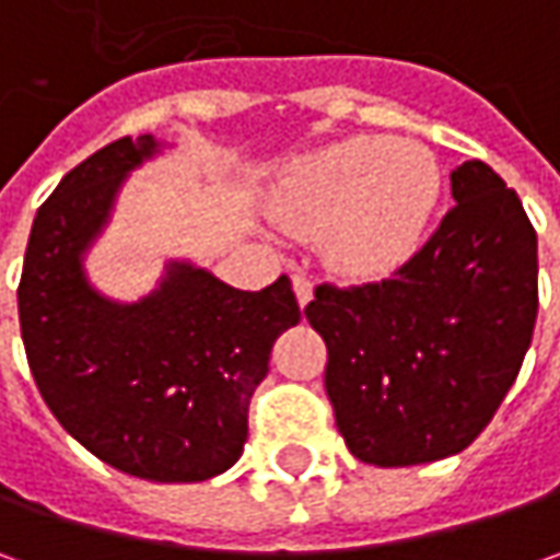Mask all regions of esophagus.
Returning <instances> with one entry per match:
<instances>
[{
  "mask_svg": "<svg viewBox=\"0 0 560 560\" xmlns=\"http://www.w3.org/2000/svg\"><path fill=\"white\" fill-rule=\"evenodd\" d=\"M292 290H295V299H299V305H302V308H305V305L312 302L314 287H312V280L305 277V273H295V277H292Z\"/></svg>",
  "mask_w": 560,
  "mask_h": 560,
  "instance_id": "1",
  "label": "esophagus"
}]
</instances>
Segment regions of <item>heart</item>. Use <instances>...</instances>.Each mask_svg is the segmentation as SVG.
Returning <instances> with one entry per match:
<instances>
[{"label": "heart", "mask_w": 560, "mask_h": 560, "mask_svg": "<svg viewBox=\"0 0 560 560\" xmlns=\"http://www.w3.org/2000/svg\"><path fill=\"white\" fill-rule=\"evenodd\" d=\"M442 199V167L430 145L352 137L305 155L277 196L287 230L330 226L339 268L383 277L408 265L430 236Z\"/></svg>", "instance_id": "obj_1"}]
</instances>
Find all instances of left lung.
<instances>
[{
	"mask_svg": "<svg viewBox=\"0 0 560 560\" xmlns=\"http://www.w3.org/2000/svg\"><path fill=\"white\" fill-rule=\"evenodd\" d=\"M452 199L393 277L320 283L305 308L327 342L324 386L358 462L411 467L464 452L527 355L539 308L527 211L483 162L452 171Z\"/></svg>",
	"mask_w": 560,
	"mask_h": 560,
	"instance_id": "8db88e82",
	"label": "left lung"
}]
</instances>
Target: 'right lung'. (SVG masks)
Instances as JSON below:
<instances>
[{
    "instance_id": "add662e5",
    "label": "right lung",
    "mask_w": 560,
    "mask_h": 560,
    "mask_svg": "<svg viewBox=\"0 0 560 560\" xmlns=\"http://www.w3.org/2000/svg\"><path fill=\"white\" fill-rule=\"evenodd\" d=\"M162 149L124 137L61 177L33 218L18 317L39 396L86 452L140 480L202 483L240 462L273 339L302 312L290 277L246 292L189 261H167L140 302L86 280L127 174Z\"/></svg>"
}]
</instances>
